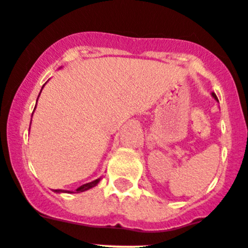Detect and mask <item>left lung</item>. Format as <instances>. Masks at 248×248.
Returning a JSON list of instances; mask_svg holds the SVG:
<instances>
[{"label": "left lung", "mask_w": 248, "mask_h": 248, "mask_svg": "<svg viewBox=\"0 0 248 248\" xmlns=\"http://www.w3.org/2000/svg\"><path fill=\"white\" fill-rule=\"evenodd\" d=\"M211 95H213V97H214V99H217V97H216V95H215V93H211Z\"/></svg>", "instance_id": "1"}]
</instances>
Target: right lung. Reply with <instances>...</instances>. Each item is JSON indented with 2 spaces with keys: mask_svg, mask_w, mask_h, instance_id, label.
Wrapping results in <instances>:
<instances>
[{
  "mask_svg": "<svg viewBox=\"0 0 248 248\" xmlns=\"http://www.w3.org/2000/svg\"><path fill=\"white\" fill-rule=\"evenodd\" d=\"M100 182V179H96V180H93V182H90V183H86V184L81 185V186H79V188L77 189V193H81V191H85V190H89V189L93 188L95 185H97V183ZM55 193H65L64 190H60V189H58V190H55Z\"/></svg>",
  "mask_w": 248,
  "mask_h": 248,
  "instance_id": "1",
  "label": "right lung"
}]
</instances>
